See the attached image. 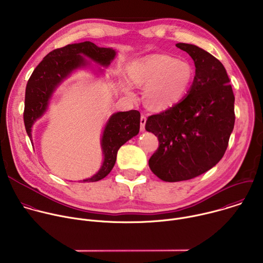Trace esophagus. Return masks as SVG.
Listing matches in <instances>:
<instances>
[{"label": "esophagus", "mask_w": 263, "mask_h": 263, "mask_svg": "<svg viewBox=\"0 0 263 263\" xmlns=\"http://www.w3.org/2000/svg\"><path fill=\"white\" fill-rule=\"evenodd\" d=\"M145 123H146V118H145V116L142 115V116L140 117V131H144Z\"/></svg>", "instance_id": "1"}]
</instances>
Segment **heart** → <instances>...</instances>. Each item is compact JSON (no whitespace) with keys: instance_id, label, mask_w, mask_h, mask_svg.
<instances>
[{"instance_id":"heart-1","label":"heart","mask_w":263,"mask_h":263,"mask_svg":"<svg viewBox=\"0 0 263 263\" xmlns=\"http://www.w3.org/2000/svg\"><path fill=\"white\" fill-rule=\"evenodd\" d=\"M129 76L138 86H146V103L158 110L167 109L189 93L194 69L184 60L168 55H157L134 62L129 68Z\"/></svg>"}]
</instances>
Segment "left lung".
<instances>
[{
	"label": "left lung",
	"instance_id": "8db88e82",
	"mask_svg": "<svg viewBox=\"0 0 263 263\" xmlns=\"http://www.w3.org/2000/svg\"><path fill=\"white\" fill-rule=\"evenodd\" d=\"M176 47L195 62L193 85L185 99L145 123L159 140L148 166L165 182L190 180L212 168L226 152L235 123V98L221 62L195 45Z\"/></svg>",
	"mask_w": 263,
	"mask_h": 263
}]
</instances>
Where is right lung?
I'll use <instances>...</instances> for the list:
<instances>
[{
	"mask_svg": "<svg viewBox=\"0 0 263 263\" xmlns=\"http://www.w3.org/2000/svg\"><path fill=\"white\" fill-rule=\"evenodd\" d=\"M82 55L101 65L108 66L117 53L110 48H99L90 42L67 45L50 52L35 67L26 87L24 123L30 138L32 125L45 114L56 87L73 69L86 65ZM139 127L140 114L137 110L112 115L105 126L101 140L104 154L103 165L96 175L83 182H96L105 178L116 164L119 148L138 134Z\"/></svg>",
	"mask_w": 263,
	"mask_h": 263,
	"instance_id": "add662e5",
	"label": "right lung"
}]
</instances>
